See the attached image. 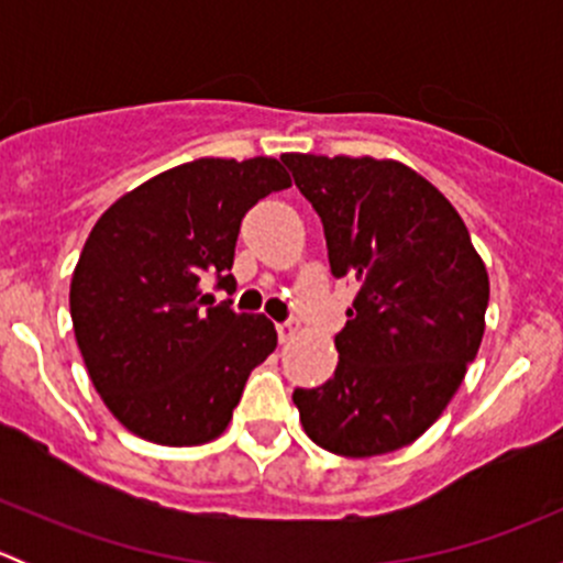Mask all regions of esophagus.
Here are the masks:
<instances>
[{"label": "esophagus", "mask_w": 563, "mask_h": 563, "mask_svg": "<svg viewBox=\"0 0 563 563\" xmlns=\"http://www.w3.org/2000/svg\"><path fill=\"white\" fill-rule=\"evenodd\" d=\"M299 332L297 321H280L277 323V338H280V343H288V340H294V334Z\"/></svg>", "instance_id": "esophagus-1"}]
</instances>
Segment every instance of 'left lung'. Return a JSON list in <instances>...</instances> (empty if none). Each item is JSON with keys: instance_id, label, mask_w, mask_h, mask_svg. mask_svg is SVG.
Segmentation results:
<instances>
[{"instance_id": "left-lung-1", "label": "left lung", "mask_w": 563, "mask_h": 563, "mask_svg": "<svg viewBox=\"0 0 563 563\" xmlns=\"http://www.w3.org/2000/svg\"><path fill=\"white\" fill-rule=\"evenodd\" d=\"M327 236L329 269L356 286L334 334L338 371L294 389L321 450L373 457L417 441L463 384L490 283L450 201L395 161L283 155Z\"/></svg>"}]
</instances>
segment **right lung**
<instances>
[{"label":"right lung","instance_id":"1","mask_svg":"<svg viewBox=\"0 0 563 563\" xmlns=\"http://www.w3.org/2000/svg\"><path fill=\"white\" fill-rule=\"evenodd\" d=\"M286 187L291 176L272 157H198L95 223L73 272V329L95 389L130 433L192 446L225 430L277 332L266 316L214 302L203 280L234 291L242 218Z\"/></svg>","mask_w":563,"mask_h":563}]
</instances>
